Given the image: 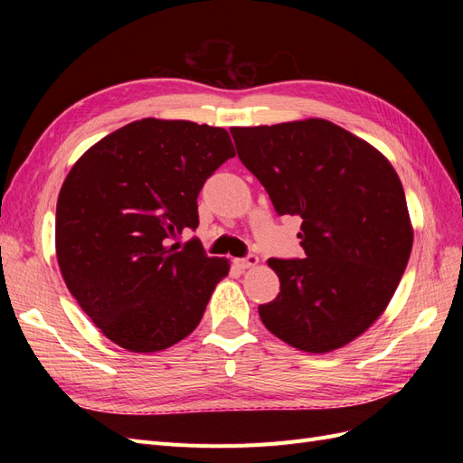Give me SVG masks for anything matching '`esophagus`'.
<instances>
[{"mask_svg": "<svg viewBox=\"0 0 463 463\" xmlns=\"http://www.w3.org/2000/svg\"><path fill=\"white\" fill-rule=\"evenodd\" d=\"M235 264L240 266V269H253V266H257L259 264V257L257 255H247V257H243V259H237L235 260Z\"/></svg>", "mask_w": 463, "mask_h": 463, "instance_id": "esophagus-1", "label": "esophagus"}]
</instances>
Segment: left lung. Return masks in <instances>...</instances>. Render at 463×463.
Instances as JSON below:
<instances>
[{
	"mask_svg": "<svg viewBox=\"0 0 463 463\" xmlns=\"http://www.w3.org/2000/svg\"><path fill=\"white\" fill-rule=\"evenodd\" d=\"M237 156L279 214L301 218L305 259H270L279 293L262 325L309 354L338 349L383 315L413 230L402 181L374 146L326 119L232 128Z\"/></svg>",
	"mask_w": 463,
	"mask_h": 463,
	"instance_id": "1",
	"label": "left lung"
}]
</instances>
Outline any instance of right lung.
<instances>
[{
	"instance_id": "1",
	"label": "right lung",
	"mask_w": 463,
	"mask_h": 463,
	"mask_svg": "<svg viewBox=\"0 0 463 463\" xmlns=\"http://www.w3.org/2000/svg\"><path fill=\"white\" fill-rule=\"evenodd\" d=\"M235 156L226 129L146 118L90 146L65 177L55 253L67 289L108 338L135 354L177 344L201 322L226 259L197 237L204 181Z\"/></svg>"
}]
</instances>
